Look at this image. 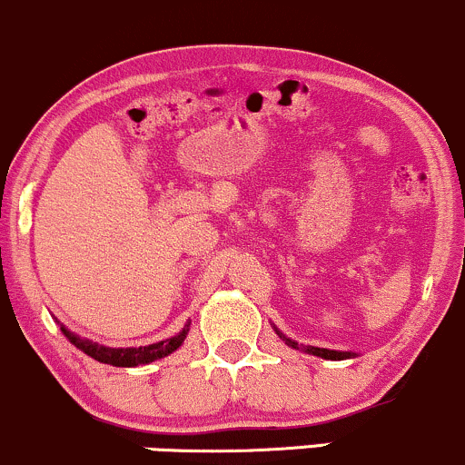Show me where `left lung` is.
Here are the masks:
<instances>
[{"label": "left lung", "instance_id": "left-lung-1", "mask_svg": "<svg viewBox=\"0 0 465 465\" xmlns=\"http://www.w3.org/2000/svg\"><path fill=\"white\" fill-rule=\"evenodd\" d=\"M276 333H279V336H281V338H283V341H285V345H290L292 349H301V347H299V342H294V341H290V338H285V336H283V333H281L279 330H276ZM302 351L312 353V356H318V358H325V360H347V358L356 356V353H351V351H333V349H322V347H310V345H307L305 349H302Z\"/></svg>", "mask_w": 465, "mask_h": 465}]
</instances>
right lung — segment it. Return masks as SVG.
<instances>
[{
	"mask_svg": "<svg viewBox=\"0 0 465 465\" xmlns=\"http://www.w3.org/2000/svg\"><path fill=\"white\" fill-rule=\"evenodd\" d=\"M61 331H64V336L72 342V345L81 349V351L87 353L90 358L98 360V362L112 364V367H138V364H149V362H153V360H160V358L169 356V353H173L175 349L184 342L186 333H189V325H184V330L177 333V336L166 338V341L153 342V345H147V347H124V349L123 347L120 349L103 347V345H98V342L85 341V338H78L76 333L65 330L64 325H61Z\"/></svg>",
	"mask_w": 465,
	"mask_h": 465,
	"instance_id": "1",
	"label": "right lung"
}]
</instances>
